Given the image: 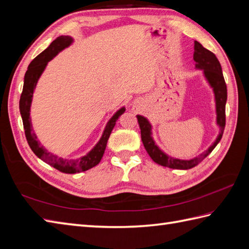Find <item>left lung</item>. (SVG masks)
<instances>
[{"label":"left lung","instance_id":"left-lung-1","mask_svg":"<svg viewBox=\"0 0 249 249\" xmlns=\"http://www.w3.org/2000/svg\"><path fill=\"white\" fill-rule=\"evenodd\" d=\"M193 58L195 60V67L197 69H203L204 70L205 76L208 79V82L210 83L215 94L217 124L221 131H219V135L215 142L208 148V151L198 156V157L191 160H180L172 158L170 156L165 155L162 151H160L159 147L155 144L151 136L152 126L148 123V121L144 117H142V115H137L138 123L141 129V139L143 145L145 147L149 157H151L156 163L170 167V169L189 170L201 162V161L214 149V147L217 145V143L221 141L224 134L225 125H226V113H225V108H226L227 101V87L223 76L221 63H219L216 56L213 54L212 52L205 49L204 46L197 41H194Z\"/></svg>","mask_w":249,"mask_h":249}]
</instances>
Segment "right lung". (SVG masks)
<instances>
[{"mask_svg": "<svg viewBox=\"0 0 249 249\" xmlns=\"http://www.w3.org/2000/svg\"><path fill=\"white\" fill-rule=\"evenodd\" d=\"M71 42L72 38L68 36H60L58 38H56L54 41L50 44L48 49L44 50L42 53H40L36 58L30 63L24 76V85H23V90L19 103L20 112L23 121V127H24L25 131V137L28 145L32 148V151L38 158L43 160L44 162L55 167L56 170H58L62 173H66V174H74V173L85 172L100 163L103 155L105 153L107 141L115 125V122H117L120 115L123 114L125 111V108H121L120 110L109 120L100 142L96 144L94 148L92 149L88 155L84 156L82 158L76 160H66L62 158H58L57 156L49 153L43 146H41V144L37 140L36 135L33 132L30 119V109L34 89L35 87H36L40 75H41V73L44 70L46 63L53 58L54 56L58 54L61 50L67 48L68 45H70Z\"/></svg>", "mask_w": 249, "mask_h": 249, "instance_id": "1", "label": "right lung"}]
</instances>
